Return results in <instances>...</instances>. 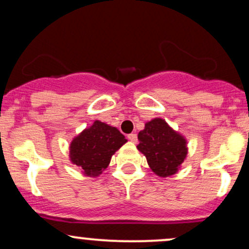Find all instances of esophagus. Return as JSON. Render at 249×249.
<instances>
[{"label":"esophagus","instance_id":"34e87169","mask_svg":"<svg viewBox=\"0 0 249 249\" xmlns=\"http://www.w3.org/2000/svg\"><path fill=\"white\" fill-rule=\"evenodd\" d=\"M127 138H128V141H131L132 142H137V141H138V137H137L136 133L128 134Z\"/></svg>","mask_w":249,"mask_h":249}]
</instances>
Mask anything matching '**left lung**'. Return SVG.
Returning <instances> with one entry per match:
<instances>
[{"instance_id": "left-lung-1", "label": "left lung", "mask_w": 249, "mask_h": 249, "mask_svg": "<svg viewBox=\"0 0 249 249\" xmlns=\"http://www.w3.org/2000/svg\"><path fill=\"white\" fill-rule=\"evenodd\" d=\"M138 141L137 148L146 157L151 170L159 177L172 176L186 158L185 138L160 118L147 122L138 134Z\"/></svg>"}]
</instances>
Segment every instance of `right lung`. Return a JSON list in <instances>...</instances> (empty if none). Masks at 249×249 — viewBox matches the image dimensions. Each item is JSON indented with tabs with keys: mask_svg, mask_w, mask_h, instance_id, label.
<instances>
[{
	"mask_svg": "<svg viewBox=\"0 0 249 249\" xmlns=\"http://www.w3.org/2000/svg\"><path fill=\"white\" fill-rule=\"evenodd\" d=\"M126 142L116 127L96 121L71 142L70 159L87 176H99L108 166L112 154Z\"/></svg>",
	"mask_w": 249,
	"mask_h": 249,
	"instance_id": "obj_1",
	"label": "right lung"
}]
</instances>
